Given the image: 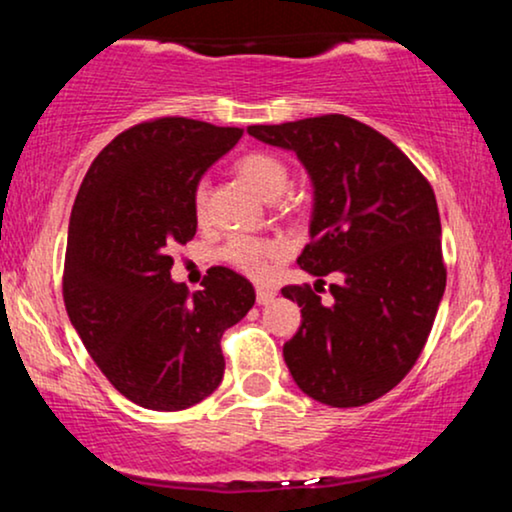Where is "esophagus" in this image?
<instances>
[{"instance_id":"obj_1","label":"esophagus","mask_w":512,"mask_h":512,"mask_svg":"<svg viewBox=\"0 0 512 512\" xmlns=\"http://www.w3.org/2000/svg\"><path fill=\"white\" fill-rule=\"evenodd\" d=\"M274 296H276L274 289H267V286H257V303H260V305L272 303Z\"/></svg>"}]
</instances>
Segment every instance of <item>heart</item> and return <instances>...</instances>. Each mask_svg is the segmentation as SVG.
Instances as JSON below:
<instances>
[{
    "instance_id": "obj_1",
    "label": "heart",
    "mask_w": 512,
    "mask_h": 512,
    "mask_svg": "<svg viewBox=\"0 0 512 512\" xmlns=\"http://www.w3.org/2000/svg\"><path fill=\"white\" fill-rule=\"evenodd\" d=\"M238 173L260 192L262 197L276 199L286 192L291 182V168L286 166L284 158L269 151H250L236 163ZM209 178H199L192 187V214L199 223L207 221L209 216ZM286 245L276 238L248 236V233H236L219 248V260L228 267L238 269L240 274L262 279L269 272V264L281 260Z\"/></svg>"
}]
</instances>
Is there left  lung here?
Segmentation results:
<instances>
[{"label": "left lung", "instance_id": "1", "mask_svg": "<svg viewBox=\"0 0 512 512\" xmlns=\"http://www.w3.org/2000/svg\"><path fill=\"white\" fill-rule=\"evenodd\" d=\"M296 151L315 185L305 272L337 275L325 306L310 284L281 293L301 305L284 361L308 397L363 407L402 383L421 356L445 291L440 214L431 182L378 129L346 115L252 125Z\"/></svg>", "mask_w": 512, "mask_h": 512}]
</instances>
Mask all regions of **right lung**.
I'll use <instances>...</instances> for the list:
<instances>
[{
    "mask_svg": "<svg viewBox=\"0 0 512 512\" xmlns=\"http://www.w3.org/2000/svg\"><path fill=\"white\" fill-rule=\"evenodd\" d=\"M240 137V127L190 117L144 120L93 158L76 195L64 308L110 385L144 409L209 397L226 368L223 332L255 303L228 267H211L197 293L170 281V252L197 231L192 187Z\"/></svg>",
    "mask_w": 512,
    "mask_h": 512,
    "instance_id": "1",
    "label": "right lung"
}]
</instances>
